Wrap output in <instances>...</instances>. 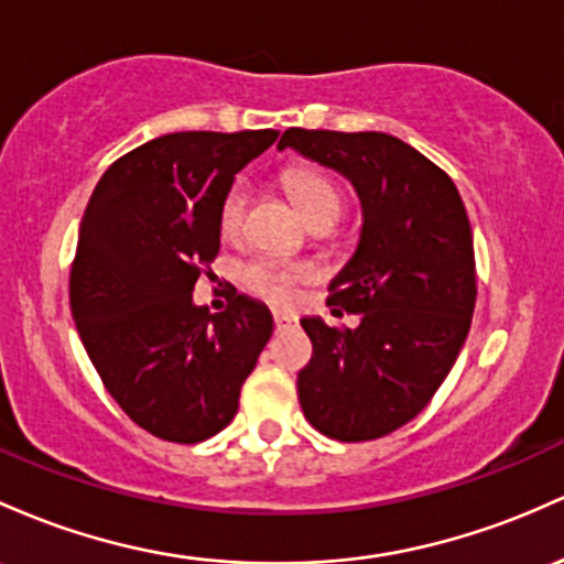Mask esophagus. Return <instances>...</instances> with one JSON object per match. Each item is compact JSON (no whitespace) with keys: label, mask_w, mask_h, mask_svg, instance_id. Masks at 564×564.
I'll list each match as a JSON object with an SVG mask.
<instances>
[{"label":"esophagus","mask_w":564,"mask_h":564,"mask_svg":"<svg viewBox=\"0 0 564 564\" xmlns=\"http://www.w3.org/2000/svg\"><path fill=\"white\" fill-rule=\"evenodd\" d=\"M272 321H275V329H289V326L296 324V315L294 313H286V311H275L272 313Z\"/></svg>","instance_id":"34e87169"}]
</instances>
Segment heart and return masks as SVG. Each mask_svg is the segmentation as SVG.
I'll use <instances>...</instances> for the list:
<instances>
[{
  "mask_svg": "<svg viewBox=\"0 0 564 564\" xmlns=\"http://www.w3.org/2000/svg\"><path fill=\"white\" fill-rule=\"evenodd\" d=\"M289 192H292L296 208L307 221H337L345 212V195L326 173L313 169H294L283 176ZM246 208H249V189L243 182H235L225 192L219 203V232L225 240H235L243 232ZM307 278V270L300 264L272 262V259H257L243 268V283L249 292L268 302H292L296 296V283Z\"/></svg>",
  "mask_w": 564,
  "mask_h": 564,
  "instance_id": "obj_1",
  "label": "heart"
}]
</instances>
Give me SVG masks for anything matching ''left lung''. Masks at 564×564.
Returning a JSON list of instances; mask_svg holds the SVG:
<instances>
[{
  "instance_id": "8db88e82",
  "label": "left lung",
  "mask_w": 564,
  "mask_h": 564,
  "mask_svg": "<svg viewBox=\"0 0 564 564\" xmlns=\"http://www.w3.org/2000/svg\"><path fill=\"white\" fill-rule=\"evenodd\" d=\"M343 173L361 200V235L329 283L334 315L302 318L313 358L300 377L302 412L339 442H369L425 410L453 369L476 305L474 235L453 178L388 133L289 128L278 150Z\"/></svg>"
}]
</instances>
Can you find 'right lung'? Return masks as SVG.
<instances>
[{
    "label": "right lung",
    "mask_w": 564,
    "mask_h": 564,
    "mask_svg": "<svg viewBox=\"0 0 564 564\" xmlns=\"http://www.w3.org/2000/svg\"><path fill=\"white\" fill-rule=\"evenodd\" d=\"M278 131H184L135 147L93 189L69 302L107 391L133 423L195 444L230 425L240 388L272 334L264 302L195 305L219 253V203Z\"/></svg>",
    "instance_id": "right-lung-1"
}]
</instances>
